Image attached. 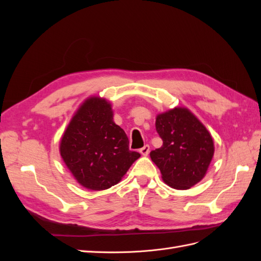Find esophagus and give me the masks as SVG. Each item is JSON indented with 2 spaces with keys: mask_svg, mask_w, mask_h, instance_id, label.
Returning a JSON list of instances; mask_svg holds the SVG:
<instances>
[{
  "mask_svg": "<svg viewBox=\"0 0 261 261\" xmlns=\"http://www.w3.org/2000/svg\"><path fill=\"white\" fill-rule=\"evenodd\" d=\"M140 153L143 154V155H147L148 153H149V151H150V147H149V145H145L143 148H140Z\"/></svg>",
  "mask_w": 261,
  "mask_h": 261,
  "instance_id": "34e87169",
  "label": "esophagus"
}]
</instances>
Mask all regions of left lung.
Returning <instances> with one entry per match:
<instances>
[{
    "instance_id": "8db88e82",
    "label": "left lung",
    "mask_w": 261,
    "mask_h": 261,
    "mask_svg": "<svg viewBox=\"0 0 261 261\" xmlns=\"http://www.w3.org/2000/svg\"><path fill=\"white\" fill-rule=\"evenodd\" d=\"M163 145L150 152L162 178L175 189H187L206 174L215 148L206 127L187 109L175 108L156 116Z\"/></svg>"
}]
</instances>
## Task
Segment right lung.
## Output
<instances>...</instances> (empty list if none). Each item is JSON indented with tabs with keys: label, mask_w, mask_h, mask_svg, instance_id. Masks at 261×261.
I'll return each instance as SVG.
<instances>
[{
	"label": "right lung",
	"mask_w": 261,
	"mask_h": 261,
	"mask_svg": "<svg viewBox=\"0 0 261 261\" xmlns=\"http://www.w3.org/2000/svg\"><path fill=\"white\" fill-rule=\"evenodd\" d=\"M128 145L127 135L113 122L110 103L90 98L67 126L60 151L78 183L102 191L117 184L140 156Z\"/></svg>",
	"instance_id": "add662e5"
}]
</instances>
